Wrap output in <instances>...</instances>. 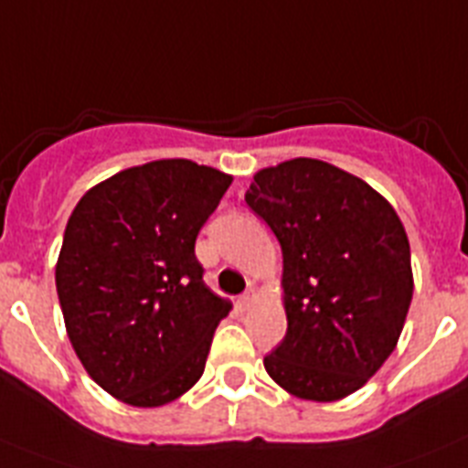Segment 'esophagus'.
Here are the masks:
<instances>
[{
    "label": "esophagus",
    "instance_id": "34e87169",
    "mask_svg": "<svg viewBox=\"0 0 468 468\" xmlns=\"http://www.w3.org/2000/svg\"><path fill=\"white\" fill-rule=\"evenodd\" d=\"M254 302H257V294H254V292L250 290V292H245V294H242L238 299V308H239V311H247V308H250Z\"/></svg>",
    "mask_w": 468,
    "mask_h": 468
}]
</instances>
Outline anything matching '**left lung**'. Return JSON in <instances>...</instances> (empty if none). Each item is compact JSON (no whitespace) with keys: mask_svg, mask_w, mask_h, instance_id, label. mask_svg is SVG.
<instances>
[{"mask_svg":"<svg viewBox=\"0 0 468 468\" xmlns=\"http://www.w3.org/2000/svg\"><path fill=\"white\" fill-rule=\"evenodd\" d=\"M245 202L282 250L287 335L263 367L302 400L351 396L391 356L408 318L403 221L363 178L313 157L257 172Z\"/></svg>","mask_w":468,"mask_h":468,"instance_id":"1","label":"left lung"}]
</instances>
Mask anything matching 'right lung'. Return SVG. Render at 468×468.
I'll return each instance as SVG.
<instances>
[{
	"mask_svg": "<svg viewBox=\"0 0 468 468\" xmlns=\"http://www.w3.org/2000/svg\"><path fill=\"white\" fill-rule=\"evenodd\" d=\"M230 184L214 166L155 160L89 188L68 218L56 263L65 330L122 403L160 408L205 372L233 303L205 284L195 239Z\"/></svg>",
	"mask_w": 468,
	"mask_h": 468,
	"instance_id": "obj_1",
	"label": "right lung"
}]
</instances>
